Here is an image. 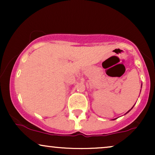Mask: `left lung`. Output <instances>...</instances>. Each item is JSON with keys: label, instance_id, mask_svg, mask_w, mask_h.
I'll list each match as a JSON object with an SVG mask.
<instances>
[{"label": "left lung", "instance_id": "8db88e82", "mask_svg": "<svg viewBox=\"0 0 155 155\" xmlns=\"http://www.w3.org/2000/svg\"><path fill=\"white\" fill-rule=\"evenodd\" d=\"M129 111H127V112H129Z\"/></svg>", "mask_w": 155, "mask_h": 155}]
</instances>
